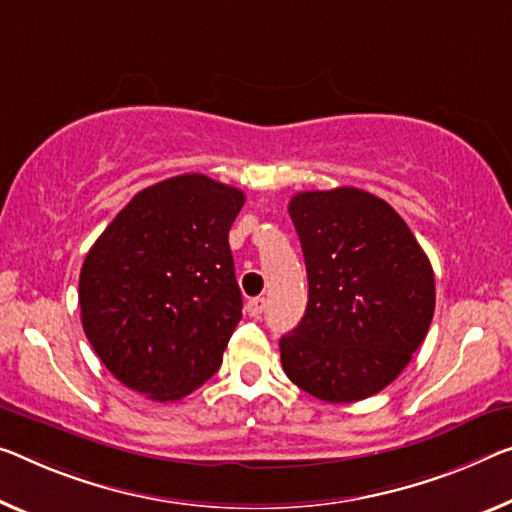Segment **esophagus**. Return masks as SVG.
<instances>
[{
  "mask_svg": "<svg viewBox=\"0 0 512 512\" xmlns=\"http://www.w3.org/2000/svg\"><path fill=\"white\" fill-rule=\"evenodd\" d=\"M265 311V297H254V300L247 302V313L251 318H261Z\"/></svg>",
  "mask_w": 512,
  "mask_h": 512,
  "instance_id": "esophagus-1",
  "label": "esophagus"
}]
</instances>
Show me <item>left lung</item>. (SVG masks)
I'll return each mask as SVG.
<instances>
[{
    "mask_svg": "<svg viewBox=\"0 0 512 512\" xmlns=\"http://www.w3.org/2000/svg\"><path fill=\"white\" fill-rule=\"evenodd\" d=\"M309 277L300 325L279 341L283 371L325 403L382 391L428 334L435 274L410 226L357 187L288 203Z\"/></svg>",
    "mask_w": 512,
    "mask_h": 512,
    "instance_id": "1",
    "label": "left lung"
}]
</instances>
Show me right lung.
<instances>
[{
  "label": "right lung",
  "instance_id": "add662e5",
  "mask_svg": "<svg viewBox=\"0 0 512 512\" xmlns=\"http://www.w3.org/2000/svg\"><path fill=\"white\" fill-rule=\"evenodd\" d=\"M245 194L203 174L132 201L89 249L82 327L102 364L141 396L180 400L222 366L242 318L229 231Z\"/></svg>",
  "mask_w": 512,
  "mask_h": 512
}]
</instances>
